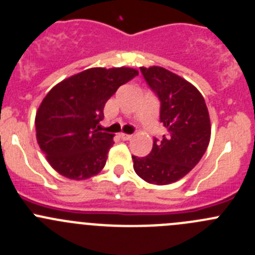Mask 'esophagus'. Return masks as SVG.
I'll list each match as a JSON object with an SVG mask.
<instances>
[{
	"label": "esophagus",
	"instance_id": "esophagus-1",
	"mask_svg": "<svg viewBox=\"0 0 255 255\" xmlns=\"http://www.w3.org/2000/svg\"><path fill=\"white\" fill-rule=\"evenodd\" d=\"M131 136H132V135L124 134V132H123V134H120V137H121V139H123V140H130V139H131Z\"/></svg>",
	"mask_w": 255,
	"mask_h": 255
}]
</instances>
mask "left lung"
Masks as SVG:
<instances>
[{
	"label": "left lung",
	"instance_id": "1",
	"mask_svg": "<svg viewBox=\"0 0 255 255\" xmlns=\"http://www.w3.org/2000/svg\"><path fill=\"white\" fill-rule=\"evenodd\" d=\"M160 100V121L166 128L154 139L147 156H132L134 170L145 181L168 185L184 178L200 161L210 140V119L203 95L183 77L160 66L140 67Z\"/></svg>",
	"mask_w": 255,
	"mask_h": 255
}]
</instances>
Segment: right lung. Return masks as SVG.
Instances as JSON below:
<instances>
[{
  "instance_id": "right-lung-1",
  "label": "right lung",
  "mask_w": 255,
  "mask_h": 255,
  "mask_svg": "<svg viewBox=\"0 0 255 255\" xmlns=\"http://www.w3.org/2000/svg\"><path fill=\"white\" fill-rule=\"evenodd\" d=\"M139 75L130 67H93L48 91L36 113V137L55 170L85 180L103 170L114 135L100 131L105 104L121 85Z\"/></svg>"
}]
</instances>
